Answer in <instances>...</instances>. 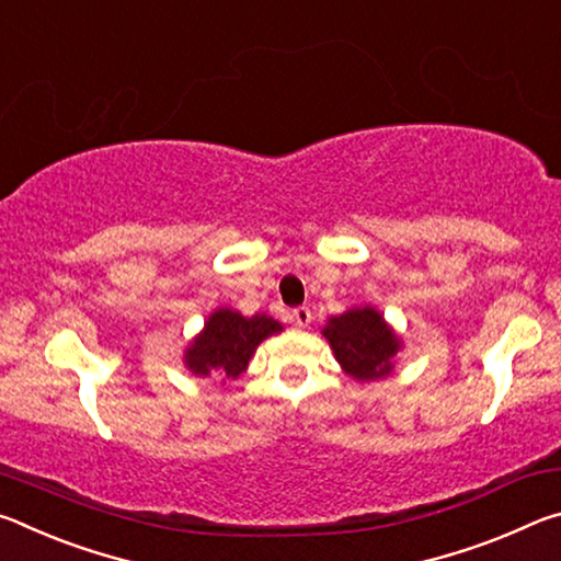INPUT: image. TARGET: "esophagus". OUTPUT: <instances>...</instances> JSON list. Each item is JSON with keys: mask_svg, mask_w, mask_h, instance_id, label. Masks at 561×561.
<instances>
[{"mask_svg": "<svg viewBox=\"0 0 561 561\" xmlns=\"http://www.w3.org/2000/svg\"><path fill=\"white\" fill-rule=\"evenodd\" d=\"M291 321L297 324L299 329H307L311 324V311L309 307H297L291 311Z\"/></svg>", "mask_w": 561, "mask_h": 561, "instance_id": "34e87169", "label": "esophagus"}]
</instances>
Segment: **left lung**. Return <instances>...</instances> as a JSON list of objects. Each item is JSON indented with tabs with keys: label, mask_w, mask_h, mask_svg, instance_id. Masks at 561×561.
<instances>
[{
	"label": "left lung",
	"mask_w": 561,
	"mask_h": 561,
	"mask_svg": "<svg viewBox=\"0 0 561 561\" xmlns=\"http://www.w3.org/2000/svg\"><path fill=\"white\" fill-rule=\"evenodd\" d=\"M321 336L329 341L341 371L358 383L391 376L396 354L403 348V339L371 304L351 307L336 317H329Z\"/></svg>",
	"instance_id": "left-lung-1"
}]
</instances>
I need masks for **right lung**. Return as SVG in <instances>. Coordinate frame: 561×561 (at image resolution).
<instances>
[{
	"instance_id": "1",
	"label": "right lung",
	"mask_w": 561,
	"mask_h": 561,
	"mask_svg": "<svg viewBox=\"0 0 561 561\" xmlns=\"http://www.w3.org/2000/svg\"><path fill=\"white\" fill-rule=\"evenodd\" d=\"M282 329L279 321L270 314L244 317L232 307H217L205 319L201 334L187 341L183 364L195 376H220L222 381H234L262 341L279 334Z\"/></svg>"
}]
</instances>
